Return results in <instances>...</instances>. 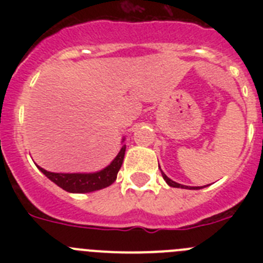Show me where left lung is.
Segmentation results:
<instances>
[{
  "label": "left lung",
  "mask_w": 263,
  "mask_h": 263,
  "mask_svg": "<svg viewBox=\"0 0 263 263\" xmlns=\"http://www.w3.org/2000/svg\"><path fill=\"white\" fill-rule=\"evenodd\" d=\"M162 176H163V179L164 180H166V183L168 185H171V187H175V188H184L185 185H182V184H179V183H176V182H174V180H171V179L170 178H167V175L164 173H162ZM185 188H188V187H185ZM191 188H200V187H191Z\"/></svg>",
  "instance_id": "1"
}]
</instances>
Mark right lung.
<instances>
[{
	"mask_svg": "<svg viewBox=\"0 0 263 263\" xmlns=\"http://www.w3.org/2000/svg\"><path fill=\"white\" fill-rule=\"evenodd\" d=\"M125 150H126V145L121 147L118 155L108 167L95 174H57L46 171L42 167H39V170L50 180H52L55 184L59 185L67 192L87 194V192L99 191V190L109 187L116 180L118 171L124 162Z\"/></svg>",
	"mask_w": 263,
	"mask_h": 263,
	"instance_id": "obj_1",
	"label": "right lung"
}]
</instances>
